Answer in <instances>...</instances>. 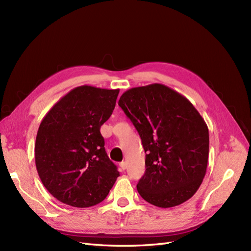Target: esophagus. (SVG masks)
Listing matches in <instances>:
<instances>
[{
	"mask_svg": "<svg viewBox=\"0 0 251 251\" xmlns=\"http://www.w3.org/2000/svg\"><path fill=\"white\" fill-rule=\"evenodd\" d=\"M126 168H127V164H126V162L125 161H122L120 163V169H121V171H125L126 170Z\"/></svg>",
	"mask_w": 251,
	"mask_h": 251,
	"instance_id": "34e87169",
	"label": "esophagus"
}]
</instances>
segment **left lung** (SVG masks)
<instances>
[{
	"label": "left lung",
	"instance_id": "1",
	"mask_svg": "<svg viewBox=\"0 0 251 251\" xmlns=\"http://www.w3.org/2000/svg\"><path fill=\"white\" fill-rule=\"evenodd\" d=\"M119 105L142 138L146 172L136 188L148 202L172 208L188 201L205 178L209 130L191 102L161 83L129 89Z\"/></svg>",
	"mask_w": 251,
	"mask_h": 251
}]
</instances>
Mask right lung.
<instances>
[{
  "label": "right lung",
  "instance_id": "1",
  "mask_svg": "<svg viewBox=\"0 0 251 251\" xmlns=\"http://www.w3.org/2000/svg\"><path fill=\"white\" fill-rule=\"evenodd\" d=\"M119 91L76 87L41 121L35 143L36 169L44 187L66 205H97L120 176L100 133L113 114Z\"/></svg>",
  "mask_w": 251,
  "mask_h": 251
}]
</instances>
